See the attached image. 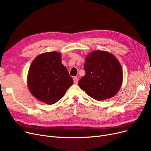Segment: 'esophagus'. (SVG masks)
<instances>
[{
	"label": "esophagus",
	"instance_id": "1",
	"mask_svg": "<svg viewBox=\"0 0 151 151\" xmlns=\"http://www.w3.org/2000/svg\"><path fill=\"white\" fill-rule=\"evenodd\" d=\"M73 80H74V83L75 84L78 83V78H77V77H74V78H73Z\"/></svg>",
	"mask_w": 151,
	"mask_h": 151
}]
</instances>
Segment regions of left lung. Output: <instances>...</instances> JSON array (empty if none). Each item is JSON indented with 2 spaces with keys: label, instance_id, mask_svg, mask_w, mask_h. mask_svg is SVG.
<instances>
[{
  "label": "left lung",
  "instance_id": "1",
  "mask_svg": "<svg viewBox=\"0 0 151 151\" xmlns=\"http://www.w3.org/2000/svg\"><path fill=\"white\" fill-rule=\"evenodd\" d=\"M86 74L79 81L80 88L98 101L110 98L119 91L123 78L120 62L112 54L95 51L86 58Z\"/></svg>",
  "mask_w": 151,
  "mask_h": 151
}]
</instances>
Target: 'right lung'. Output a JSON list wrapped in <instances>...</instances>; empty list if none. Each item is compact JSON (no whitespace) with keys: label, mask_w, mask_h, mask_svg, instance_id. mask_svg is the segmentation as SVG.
<instances>
[{"label":"right lung","mask_w":151,"mask_h":151,"mask_svg":"<svg viewBox=\"0 0 151 151\" xmlns=\"http://www.w3.org/2000/svg\"><path fill=\"white\" fill-rule=\"evenodd\" d=\"M73 83L66 67L62 63L61 54L58 52L40 55L29 68L28 84L30 92L47 104L59 101Z\"/></svg>","instance_id":"add662e5"}]
</instances>
